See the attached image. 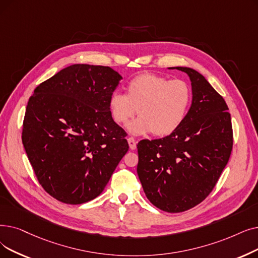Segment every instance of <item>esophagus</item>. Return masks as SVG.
I'll return each mask as SVG.
<instances>
[{
	"mask_svg": "<svg viewBox=\"0 0 258 258\" xmlns=\"http://www.w3.org/2000/svg\"><path fill=\"white\" fill-rule=\"evenodd\" d=\"M127 142H128V145H130V149L131 150H135L136 149V141H135V139L130 137L127 139Z\"/></svg>",
	"mask_w": 258,
	"mask_h": 258,
	"instance_id": "esophagus-1",
	"label": "esophagus"
}]
</instances>
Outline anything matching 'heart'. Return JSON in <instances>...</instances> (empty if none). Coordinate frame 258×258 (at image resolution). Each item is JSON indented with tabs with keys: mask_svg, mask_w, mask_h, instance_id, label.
Segmentation results:
<instances>
[{
	"mask_svg": "<svg viewBox=\"0 0 258 258\" xmlns=\"http://www.w3.org/2000/svg\"><path fill=\"white\" fill-rule=\"evenodd\" d=\"M191 98L186 82L143 74L127 83L126 95L114 93L110 96L109 108L117 123H124L137 113L140 115L125 126L132 135L154 133L156 136H166L181 125Z\"/></svg>",
	"mask_w": 258,
	"mask_h": 258,
	"instance_id": "b5f03b06",
	"label": "heart"
}]
</instances>
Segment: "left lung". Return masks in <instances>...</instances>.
<instances>
[{"label":"left lung","mask_w":258,"mask_h":258,"mask_svg":"<svg viewBox=\"0 0 258 258\" xmlns=\"http://www.w3.org/2000/svg\"><path fill=\"white\" fill-rule=\"evenodd\" d=\"M170 70L188 76L192 104L169 136L138 143L137 173L156 208L179 213L200 204L214 188L229 161L233 133L228 105L206 78L189 67Z\"/></svg>","instance_id":"8db88e82"}]
</instances>
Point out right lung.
Listing matches in <instances>:
<instances>
[{"instance_id":"right-lung-1","label":"right lung","mask_w":258,"mask_h":258,"mask_svg":"<svg viewBox=\"0 0 258 258\" xmlns=\"http://www.w3.org/2000/svg\"><path fill=\"white\" fill-rule=\"evenodd\" d=\"M121 80L108 66L74 64L29 99L22 141L43 188L64 204L98 197L128 151L109 108Z\"/></svg>"}]
</instances>
